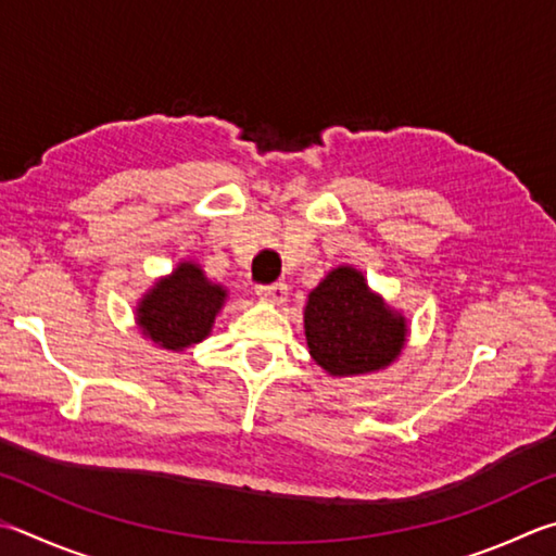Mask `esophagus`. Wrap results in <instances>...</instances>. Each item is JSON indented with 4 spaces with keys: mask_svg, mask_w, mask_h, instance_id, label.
I'll list each match as a JSON object with an SVG mask.
<instances>
[{
    "mask_svg": "<svg viewBox=\"0 0 556 556\" xmlns=\"http://www.w3.org/2000/svg\"><path fill=\"white\" fill-rule=\"evenodd\" d=\"M287 294H289V287L281 285V281L269 287H257V296L262 301H267V304H281V301L287 299Z\"/></svg>",
    "mask_w": 556,
    "mask_h": 556,
    "instance_id": "1",
    "label": "esophagus"
}]
</instances>
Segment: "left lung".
<instances>
[{
  "mask_svg": "<svg viewBox=\"0 0 556 556\" xmlns=\"http://www.w3.org/2000/svg\"><path fill=\"white\" fill-rule=\"evenodd\" d=\"M308 355L328 377H359L401 357L408 320L367 285L357 267H332L304 308Z\"/></svg>",
  "mask_w": 556,
  "mask_h": 556,
  "instance_id": "left-lung-1",
  "label": "left lung"
}]
</instances>
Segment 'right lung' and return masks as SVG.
I'll use <instances>...</instances> for the list:
<instances>
[{"instance_id": "right-lung-1", "label": "right lung", "mask_w": 556, "mask_h": 556, "mask_svg": "<svg viewBox=\"0 0 556 556\" xmlns=\"http://www.w3.org/2000/svg\"><path fill=\"white\" fill-rule=\"evenodd\" d=\"M226 301L224 285L211 281L197 262L181 260L138 299L136 326L160 350L185 352L211 336Z\"/></svg>"}]
</instances>
